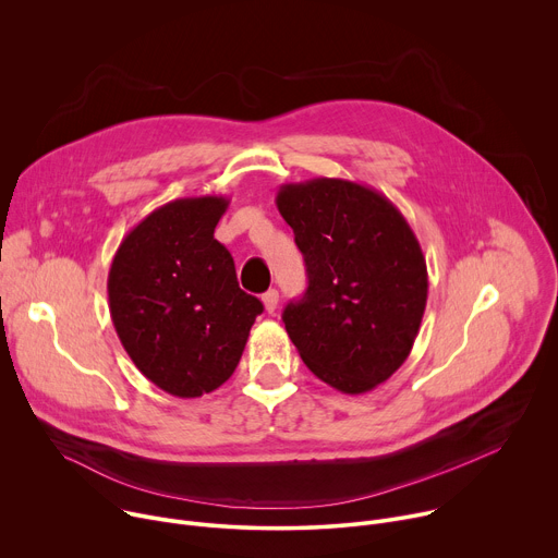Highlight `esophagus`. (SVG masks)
Masks as SVG:
<instances>
[{
  "label": "esophagus",
  "instance_id": "obj_1",
  "mask_svg": "<svg viewBox=\"0 0 558 558\" xmlns=\"http://www.w3.org/2000/svg\"><path fill=\"white\" fill-rule=\"evenodd\" d=\"M278 291L276 289H269L265 295H263V304H265V308H267V313H274L276 308H278Z\"/></svg>",
  "mask_w": 558,
  "mask_h": 558
}]
</instances>
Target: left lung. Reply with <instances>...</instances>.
<instances>
[{"label":"left lung","instance_id":"obj_1","mask_svg":"<svg viewBox=\"0 0 558 558\" xmlns=\"http://www.w3.org/2000/svg\"><path fill=\"white\" fill-rule=\"evenodd\" d=\"M278 211L295 233L308 287L282 323L302 362L360 395L400 368L420 333L428 271L411 225L384 194L344 179L287 183Z\"/></svg>","mask_w":558,"mask_h":558}]
</instances>
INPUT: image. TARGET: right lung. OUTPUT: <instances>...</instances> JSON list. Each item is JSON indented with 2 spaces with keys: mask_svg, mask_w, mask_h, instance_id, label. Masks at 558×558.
Here are the masks:
<instances>
[{
  "mask_svg": "<svg viewBox=\"0 0 558 558\" xmlns=\"http://www.w3.org/2000/svg\"><path fill=\"white\" fill-rule=\"evenodd\" d=\"M225 196L177 198L121 241L108 274L117 336L136 368L174 397L216 390L235 371L263 302L238 287L214 229Z\"/></svg>",
  "mask_w": 558,
  "mask_h": 558,
  "instance_id": "1",
  "label": "right lung"
}]
</instances>
